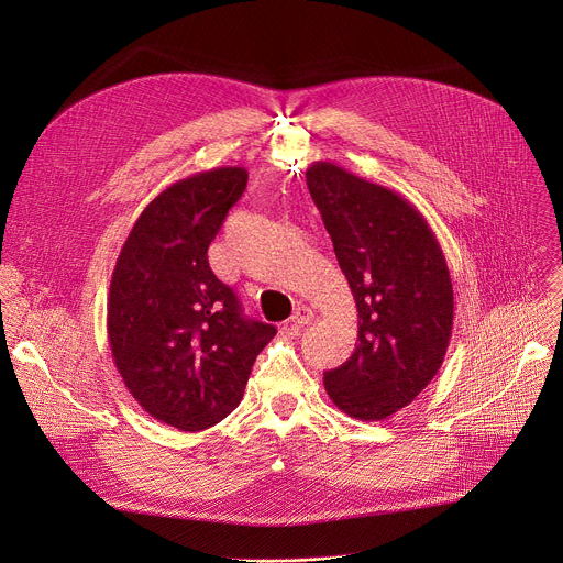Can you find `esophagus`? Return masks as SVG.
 I'll use <instances>...</instances> for the list:
<instances>
[{
  "label": "esophagus",
  "mask_w": 563,
  "mask_h": 563,
  "mask_svg": "<svg viewBox=\"0 0 563 563\" xmlns=\"http://www.w3.org/2000/svg\"><path fill=\"white\" fill-rule=\"evenodd\" d=\"M311 318H313V311L307 305H300V307H296V311L291 316V325L294 328H305V325L311 323Z\"/></svg>",
  "instance_id": "esophagus-1"
}]
</instances>
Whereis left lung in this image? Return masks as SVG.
<instances>
[{"instance_id":"obj_1","label":"left lung","mask_w":563,"mask_h":563,"mask_svg":"<svg viewBox=\"0 0 563 563\" xmlns=\"http://www.w3.org/2000/svg\"><path fill=\"white\" fill-rule=\"evenodd\" d=\"M305 176L358 311V345L325 372V389L347 417L383 421L443 365L454 320L450 269L428 220L400 194L328 159Z\"/></svg>"}]
</instances>
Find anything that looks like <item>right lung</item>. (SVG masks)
<instances>
[{"label":"right lung","instance_id":"1","mask_svg":"<svg viewBox=\"0 0 563 563\" xmlns=\"http://www.w3.org/2000/svg\"><path fill=\"white\" fill-rule=\"evenodd\" d=\"M247 187V169L218 167L159 191L118 256L107 332L115 367L140 408L183 432L231 415L274 325L247 320L207 250Z\"/></svg>","mask_w":563,"mask_h":563}]
</instances>
